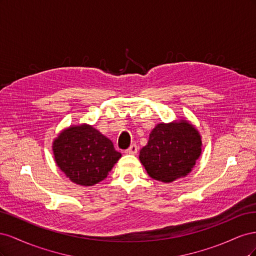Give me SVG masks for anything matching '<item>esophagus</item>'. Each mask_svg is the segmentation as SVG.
<instances>
[{
	"mask_svg": "<svg viewBox=\"0 0 256 256\" xmlns=\"http://www.w3.org/2000/svg\"><path fill=\"white\" fill-rule=\"evenodd\" d=\"M125 152L129 154H136L138 152V146L136 144H132L128 150H126Z\"/></svg>",
	"mask_w": 256,
	"mask_h": 256,
	"instance_id": "1",
	"label": "esophagus"
}]
</instances>
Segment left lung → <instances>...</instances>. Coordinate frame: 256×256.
Here are the masks:
<instances>
[{
    "label": "left lung",
    "instance_id": "8db88e82",
    "mask_svg": "<svg viewBox=\"0 0 256 256\" xmlns=\"http://www.w3.org/2000/svg\"><path fill=\"white\" fill-rule=\"evenodd\" d=\"M202 147L196 126L187 120H175L157 124L138 158L152 180L170 184L191 173Z\"/></svg>",
    "mask_w": 256,
    "mask_h": 256
}]
</instances>
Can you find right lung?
Here are the masks:
<instances>
[{"label":"right lung","mask_w":256,"mask_h":256,"mask_svg":"<svg viewBox=\"0 0 256 256\" xmlns=\"http://www.w3.org/2000/svg\"><path fill=\"white\" fill-rule=\"evenodd\" d=\"M52 150L60 171L84 187L104 180L122 157L110 138L85 122L62 130L52 142Z\"/></svg>","instance_id":"right-lung-1"}]
</instances>
